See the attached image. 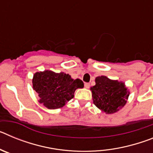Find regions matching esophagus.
<instances>
[{
    "mask_svg": "<svg viewBox=\"0 0 153 153\" xmlns=\"http://www.w3.org/2000/svg\"><path fill=\"white\" fill-rule=\"evenodd\" d=\"M84 86H85V87H86V88H89V87H90V84L89 83H85Z\"/></svg>",
    "mask_w": 153,
    "mask_h": 153,
    "instance_id": "1",
    "label": "esophagus"
}]
</instances>
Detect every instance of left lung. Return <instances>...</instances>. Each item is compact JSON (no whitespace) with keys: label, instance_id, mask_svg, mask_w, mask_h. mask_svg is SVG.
Masks as SVG:
<instances>
[{"label":"left lung","instance_id":"left-lung-1","mask_svg":"<svg viewBox=\"0 0 153 153\" xmlns=\"http://www.w3.org/2000/svg\"><path fill=\"white\" fill-rule=\"evenodd\" d=\"M96 85L91 88L95 106L102 111L114 113L126 102L129 93L123 83L112 80L105 76H97Z\"/></svg>","mask_w":153,"mask_h":153}]
</instances>
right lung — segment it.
<instances>
[{
    "instance_id": "add662e5",
    "label": "right lung",
    "mask_w": 153,
    "mask_h": 153,
    "mask_svg": "<svg viewBox=\"0 0 153 153\" xmlns=\"http://www.w3.org/2000/svg\"><path fill=\"white\" fill-rule=\"evenodd\" d=\"M83 82L73 79L69 74L45 70L33 75V88L38 93L39 102L48 109H58L74 98L76 89L83 88Z\"/></svg>"
}]
</instances>
